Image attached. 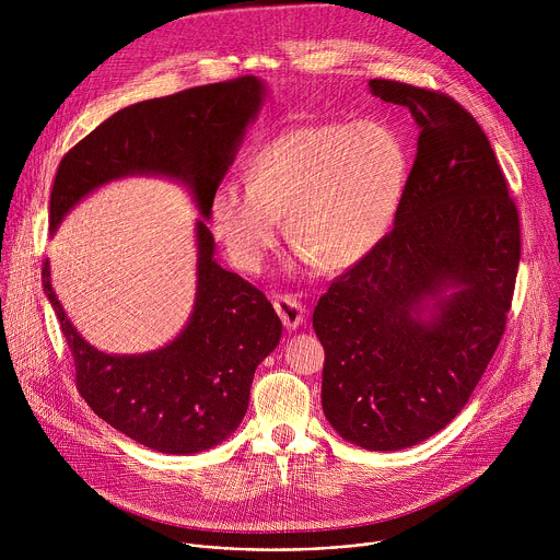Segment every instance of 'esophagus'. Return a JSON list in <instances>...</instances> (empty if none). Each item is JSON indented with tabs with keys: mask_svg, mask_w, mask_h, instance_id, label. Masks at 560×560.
Segmentation results:
<instances>
[{
	"mask_svg": "<svg viewBox=\"0 0 560 560\" xmlns=\"http://www.w3.org/2000/svg\"><path fill=\"white\" fill-rule=\"evenodd\" d=\"M275 310L281 318V324L288 330H296L305 322V307L303 303L292 294H279L275 296Z\"/></svg>",
	"mask_w": 560,
	"mask_h": 560,
	"instance_id": "1",
	"label": "esophagus"
}]
</instances>
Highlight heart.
Instances as JSON below:
<instances>
[{"label":"heart","mask_w":560,"mask_h":560,"mask_svg":"<svg viewBox=\"0 0 560 560\" xmlns=\"http://www.w3.org/2000/svg\"><path fill=\"white\" fill-rule=\"evenodd\" d=\"M412 173L408 141L381 121L288 128L246 164V188L223 182L210 197V230L230 264L264 270L279 217L299 259L339 272L368 259L404 208Z\"/></svg>","instance_id":"b5f03b06"}]
</instances>
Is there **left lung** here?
Instances as JSON below:
<instances>
[{
  "label": "left lung",
  "instance_id": "8db88e82",
  "mask_svg": "<svg viewBox=\"0 0 560 560\" xmlns=\"http://www.w3.org/2000/svg\"><path fill=\"white\" fill-rule=\"evenodd\" d=\"M370 93L419 128L401 212L385 242L318 299L322 406L341 439L412 447L469 401L512 305L521 225L490 139L452 97L389 79Z\"/></svg>",
  "mask_w": 560,
  "mask_h": 560
}]
</instances>
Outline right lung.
I'll list each match as a JSON object with an SVG mask.
<instances>
[{
    "mask_svg": "<svg viewBox=\"0 0 560 560\" xmlns=\"http://www.w3.org/2000/svg\"><path fill=\"white\" fill-rule=\"evenodd\" d=\"M268 95L259 77L208 84L121 108L70 148L50 192V232L97 188L135 175L184 184L201 214L197 290L184 330L164 348L108 354L77 332L59 303L50 264L44 292L74 359L77 389L93 412L164 454H197L242 423L257 365L279 346L281 322L261 290L214 261L210 197L232 166Z\"/></svg>",
    "mask_w": 560,
    "mask_h": 560,
    "instance_id": "1",
    "label": "right lung"
}]
</instances>
